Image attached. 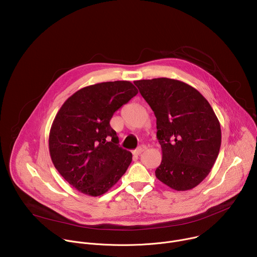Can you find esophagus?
Returning a JSON list of instances; mask_svg holds the SVG:
<instances>
[{
    "mask_svg": "<svg viewBox=\"0 0 257 257\" xmlns=\"http://www.w3.org/2000/svg\"><path fill=\"white\" fill-rule=\"evenodd\" d=\"M144 150H145V146H139V148L137 149V150H135L134 152H133V155L134 156H139L141 153H143L144 152Z\"/></svg>",
    "mask_w": 257,
    "mask_h": 257,
    "instance_id": "34e87169",
    "label": "esophagus"
}]
</instances>
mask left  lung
<instances>
[{
  "label": "left lung",
  "mask_w": 257,
  "mask_h": 257,
  "mask_svg": "<svg viewBox=\"0 0 257 257\" xmlns=\"http://www.w3.org/2000/svg\"><path fill=\"white\" fill-rule=\"evenodd\" d=\"M134 84L157 118L163 159L156 177L177 191L196 187L209 174L222 142L221 125L209 102L194 87L176 79Z\"/></svg>",
  "instance_id": "left-lung-1"
}]
</instances>
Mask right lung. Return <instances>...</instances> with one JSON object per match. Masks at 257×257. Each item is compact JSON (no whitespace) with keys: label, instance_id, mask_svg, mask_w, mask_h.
Listing matches in <instances>:
<instances>
[{"label":"right lung","instance_id":"1","mask_svg":"<svg viewBox=\"0 0 257 257\" xmlns=\"http://www.w3.org/2000/svg\"><path fill=\"white\" fill-rule=\"evenodd\" d=\"M137 93L130 81L96 83L72 94L59 109L50 131V155L61 176L79 192L99 196L127 171L132 154L120 148L109 121Z\"/></svg>","mask_w":257,"mask_h":257}]
</instances>
